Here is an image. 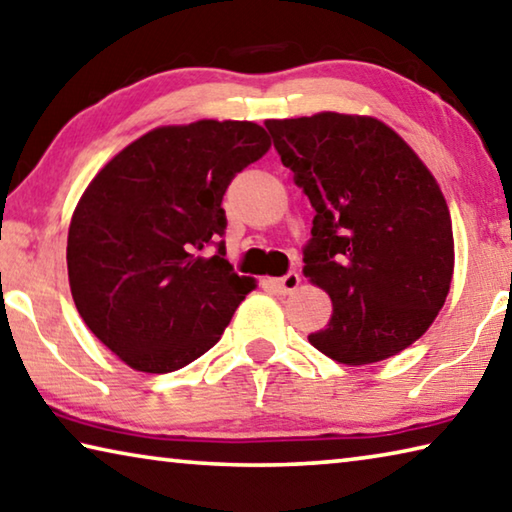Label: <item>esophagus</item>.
<instances>
[{
    "label": "esophagus",
    "instance_id": "obj_1",
    "mask_svg": "<svg viewBox=\"0 0 512 512\" xmlns=\"http://www.w3.org/2000/svg\"><path fill=\"white\" fill-rule=\"evenodd\" d=\"M299 281L301 276L297 272H288L286 276H281V279H274V288L281 292V295H292L299 288Z\"/></svg>",
    "mask_w": 512,
    "mask_h": 512
}]
</instances>
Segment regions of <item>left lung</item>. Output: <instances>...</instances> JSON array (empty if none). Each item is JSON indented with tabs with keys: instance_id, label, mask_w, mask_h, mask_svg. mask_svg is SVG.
<instances>
[{
	"instance_id": "1",
	"label": "left lung",
	"mask_w": 512,
	"mask_h": 512,
	"mask_svg": "<svg viewBox=\"0 0 512 512\" xmlns=\"http://www.w3.org/2000/svg\"><path fill=\"white\" fill-rule=\"evenodd\" d=\"M265 127L315 211L304 276L329 292L333 313L308 342L342 365L397 356L438 317L454 276L438 181L370 115L324 111Z\"/></svg>"
}]
</instances>
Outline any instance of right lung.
I'll list each match as a JSON object with an SVG mask.
<instances>
[{
  "mask_svg": "<svg viewBox=\"0 0 512 512\" xmlns=\"http://www.w3.org/2000/svg\"><path fill=\"white\" fill-rule=\"evenodd\" d=\"M272 147L256 122L167 124L115 154L83 190L67 231L74 306L138 372L167 374L222 338L256 288L224 258L222 197ZM215 241L218 254H198Z\"/></svg>",
  "mask_w": 512,
  "mask_h": 512,
  "instance_id": "add662e5",
  "label": "right lung"
}]
</instances>
